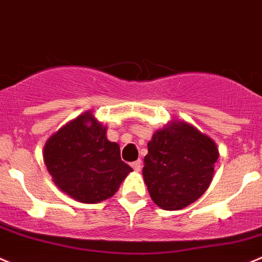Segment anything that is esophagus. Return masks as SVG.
I'll list each match as a JSON object with an SVG mask.
<instances>
[{
  "instance_id": "1",
  "label": "esophagus",
  "mask_w": 262,
  "mask_h": 262,
  "mask_svg": "<svg viewBox=\"0 0 262 262\" xmlns=\"http://www.w3.org/2000/svg\"><path fill=\"white\" fill-rule=\"evenodd\" d=\"M131 166H133V168L135 171H140L141 170V161L140 159H138V161L133 162V163H131Z\"/></svg>"
}]
</instances>
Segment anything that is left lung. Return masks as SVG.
I'll return each mask as SVG.
<instances>
[{
    "label": "left lung",
    "mask_w": 262,
    "mask_h": 262,
    "mask_svg": "<svg viewBox=\"0 0 262 262\" xmlns=\"http://www.w3.org/2000/svg\"><path fill=\"white\" fill-rule=\"evenodd\" d=\"M217 158V145L210 136L172 119L148 143L143 176L150 198L162 210L185 208L208 189Z\"/></svg>",
    "instance_id": "8db88e82"
}]
</instances>
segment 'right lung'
I'll list each match as a JSON object with an SVG mask.
<instances>
[{
	"instance_id": "add662e5",
	"label": "right lung",
	"mask_w": 262,
	"mask_h": 262,
	"mask_svg": "<svg viewBox=\"0 0 262 262\" xmlns=\"http://www.w3.org/2000/svg\"><path fill=\"white\" fill-rule=\"evenodd\" d=\"M43 161L55 185L82 203H99L113 196L133 171L121 159L118 144L106 138V126L91 111L50 136Z\"/></svg>"
}]
</instances>
